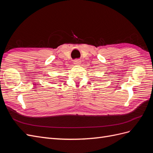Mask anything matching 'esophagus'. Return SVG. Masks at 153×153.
I'll return each mask as SVG.
<instances>
[{"mask_svg":"<svg viewBox=\"0 0 153 153\" xmlns=\"http://www.w3.org/2000/svg\"><path fill=\"white\" fill-rule=\"evenodd\" d=\"M73 62H74V64H75V65H78V64H80L81 61L80 59H75Z\"/></svg>","mask_w":153,"mask_h":153,"instance_id":"esophagus-1","label":"esophagus"}]
</instances>
